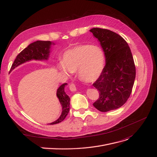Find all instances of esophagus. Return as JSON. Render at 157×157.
<instances>
[{
	"label": "esophagus",
	"instance_id": "obj_1",
	"mask_svg": "<svg viewBox=\"0 0 157 157\" xmlns=\"http://www.w3.org/2000/svg\"><path fill=\"white\" fill-rule=\"evenodd\" d=\"M69 88H70V90H71L72 92H75V91H76V87H75V84H74V83H71L70 85V86H69Z\"/></svg>",
	"mask_w": 157,
	"mask_h": 157
}]
</instances>
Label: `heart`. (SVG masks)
I'll return each mask as SVG.
<instances>
[{
    "label": "heart",
    "instance_id": "1",
    "mask_svg": "<svg viewBox=\"0 0 157 157\" xmlns=\"http://www.w3.org/2000/svg\"><path fill=\"white\" fill-rule=\"evenodd\" d=\"M105 62L104 53L98 45L80 44L63 53L58 67L66 75L78 72L79 78L83 82H93L102 73Z\"/></svg>",
    "mask_w": 157,
    "mask_h": 157
}]
</instances>
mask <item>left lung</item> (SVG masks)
I'll return each instance as SVG.
<instances>
[{"instance_id": "left-lung-1", "label": "left lung", "mask_w": 157, "mask_h": 157, "mask_svg": "<svg viewBox=\"0 0 157 157\" xmlns=\"http://www.w3.org/2000/svg\"><path fill=\"white\" fill-rule=\"evenodd\" d=\"M104 52L105 65L102 73L93 83L99 92L94 108L102 112L118 109L132 93L136 78L134 59L128 45L120 35L108 29L90 30Z\"/></svg>"}]
</instances>
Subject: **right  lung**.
<instances>
[{
	"instance_id": "add662e5",
	"label": "right lung",
	"mask_w": 157,
	"mask_h": 157,
	"mask_svg": "<svg viewBox=\"0 0 157 157\" xmlns=\"http://www.w3.org/2000/svg\"><path fill=\"white\" fill-rule=\"evenodd\" d=\"M55 44L50 41H42L37 40L29 44L23 51L17 55L16 59L12 66L10 71L25 63L30 60H48L51 52L52 45ZM67 83L61 85L57 90V97L62 106V113L59 118L49 124H55L59 123L65 119L70 110V98L65 93V86Z\"/></svg>"
}]
</instances>
